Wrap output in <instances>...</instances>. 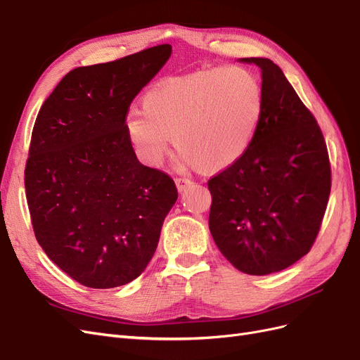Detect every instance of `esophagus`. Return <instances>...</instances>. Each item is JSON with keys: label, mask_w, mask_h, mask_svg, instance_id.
Instances as JSON below:
<instances>
[{"label": "esophagus", "mask_w": 360, "mask_h": 360, "mask_svg": "<svg viewBox=\"0 0 360 360\" xmlns=\"http://www.w3.org/2000/svg\"><path fill=\"white\" fill-rule=\"evenodd\" d=\"M192 184V180L191 179H186V177H176V186L177 189L181 192L186 188H189Z\"/></svg>", "instance_id": "obj_1"}]
</instances>
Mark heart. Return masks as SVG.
<instances>
[{"label":"heart","instance_id":"obj_1","mask_svg":"<svg viewBox=\"0 0 360 360\" xmlns=\"http://www.w3.org/2000/svg\"><path fill=\"white\" fill-rule=\"evenodd\" d=\"M141 112L124 117L141 162L160 165L172 138L181 163L219 172L250 146L263 112V90L255 75L240 66L202 69L153 86L141 101Z\"/></svg>","mask_w":360,"mask_h":360}]
</instances>
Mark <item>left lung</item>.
<instances>
[{
	"label": "left lung",
	"instance_id": "8db88e82",
	"mask_svg": "<svg viewBox=\"0 0 360 360\" xmlns=\"http://www.w3.org/2000/svg\"><path fill=\"white\" fill-rule=\"evenodd\" d=\"M242 61L261 69L263 112L245 155L207 181L209 226L236 269L263 276L311 250L328 207L332 171L317 120L278 64Z\"/></svg>",
	"mask_w": 360,
	"mask_h": 360
}]
</instances>
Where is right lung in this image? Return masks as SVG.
Wrapping results in <instances>:
<instances>
[{"label": "right lung", "instance_id": "right-lung-1", "mask_svg": "<svg viewBox=\"0 0 360 360\" xmlns=\"http://www.w3.org/2000/svg\"><path fill=\"white\" fill-rule=\"evenodd\" d=\"M158 45L70 70L32 127L25 193L32 230L64 274L90 288L136 279L177 201L174 180L139 163L124 130L135 96L171 57Z\"/></svg>", "mask_w": 360, "mask_h": 360}]
</instances>
